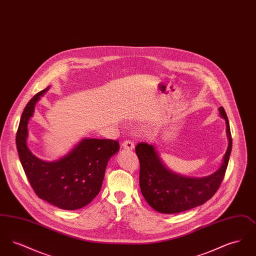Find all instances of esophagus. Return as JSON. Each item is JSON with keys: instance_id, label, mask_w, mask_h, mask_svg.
<instances>
[{"instance_id": "esophagus-1", "label": "esophagus", "mask_w": 256, "mask_h": 256, "mask_svg": "<svg viewBox=\"0 0 256 256\" xmlns=\"http://www.w3.org/2000/svg\"><path fill=\"white\" fill-rule=\"evenodd\" d=\"M122 146L124 148H126V150H134V143L132 140H126L122 142Z\"/></svg>"}]
</instances>
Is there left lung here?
Returning <instances> with one entry per match:
<instances>
[{"label": "left lung", "mask_w": 256, "mask_h": 256, "mask_svg": "<svg viewBox=\"0 0 256 256\" xmlns=\"http://www.w3.org/2000/svg\"><path fill=\"white\" fill-rule=\"evenodd\" d=\"M220 114L226 124L228 146L218 170L204 178H188L169 170L161 161L154 146L144 142L135 146L140 162L139 184L142 195L154 210L164 214L180 213L204 204L210 200L224 180L232 152L230 122L222 106Z\"/></svg>", "instance_id": "obj_1"}]
</instances>
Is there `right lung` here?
Listing matches in <instances>:
<instances>
[{"mask_svg": "<svg viewBox=\"0 0 256 256\" xmlns=\"http://www.w3.org/2000/svg\"><path fill=\"white\" fill-rule=\"evenodd\" d=\"M49 88L38 92L26 106L16 134V146L36 194L60 209L76 210L90 204L98 194L108 160L120 145L111 139L84 138L56 161H43L32 154L26 145L28 122L37 100Z\"/></svg>", "mask_w": 256, "mask_h": 256, "instance_id": "obj_1", "label": "right lung"}]
</instances>
